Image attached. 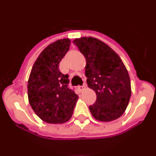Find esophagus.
Listing matches in <instances>:
<instances>
[{
  "label": "esophagus",
  "instance_id": "esophagus-1",
  "mask_svg": "<svg viewBox=\"0 0 156 156\" xmlns=\"http://www.w3.org/2000/svg\"><path fill=\"white\" fill-rule=\"evenodd\" d=\"M85 87H86V86H85L84 84L83 85V86H79L78 87V89H79L80 90H84Z\"/></svg>",
  "mask_w": 156,
  "mask_h": 156
}]
</instances>
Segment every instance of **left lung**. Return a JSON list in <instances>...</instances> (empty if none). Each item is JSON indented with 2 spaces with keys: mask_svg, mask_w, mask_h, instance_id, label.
<instances>
[{
  "mask_svg": "<svg viewBox=\"0 0 156 156\" xmlns=\"http://www.w3.org/2000/svg\"><path fill=\"white\" fill-rule=\"evenodd\" d=\"M87 61L85 75L88 87L97 99L89 106L97 120L108 122L123 114L129 103L131 87L128 72L119 56L109 46L94 37L74 40Z\"/></svg>",
  "mask_w": 156,
  "mask_h": 156,
  "instance_id": "1",
  "label": "left lung"
}]
</instances>
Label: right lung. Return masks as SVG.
Wrapping results in <instances>:
<instances>
[{"label":"right lung","instance_id":"right-lung-1","mask_svg":"<svg viewBox=\"0 0 156 156\" xmlns=\"http://www.w3.org/2000/svg\"><path fill=\"white\" fill-rule=\"evenodd\" d=\"M69 39L52 43L36 60L28 80V98L32 108L48 123L69 120L78 95L69 87V75L59 70V63L69 49Z\"/></svg>","mask_w":156,"mask_h":156}]
</instances>
